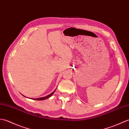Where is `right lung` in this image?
<instances>
[{"label": "right lung", "instance_id": "obj_1", "mask_svg": "<svg viewBox=\"0 0 129 129\" xmlns=\"http://www.w3.org/2000/svg\"><path fill=\"white\" fill-rule=\"evenodd\" d=\"M56 89H55V90H54L53 92L52 93H51L50 94H49V95H47V96H44V97H41V98H31V99H34V100H37V101H43V100H45V99H48V98H50V96H51L52 95V94L55 93V90H56Z\"/></svg>", "mask_w": 129, "mask_h": 129}]
</instances>
